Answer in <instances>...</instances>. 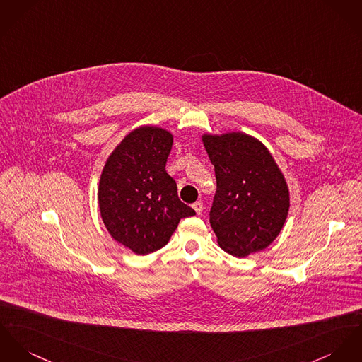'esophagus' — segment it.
I'll use <instances>...</instances> for the list:
<instances>
[{"mask_svg":"<svg viewBox=\"0 0 362 362\" xmlns=\"http://www.w3.org/2000/svg\"><path fill=\"white\" fill-rule=\"evenodd\" d=\"M193 208H194L197 215H201V214H202V209H204V205H202V202H201V201H197V202L193 204Z\"/></svg>","mask_w":362,"mask_h":362,"instance_id":"34e87169","label":"esophagus"}]
</instances>
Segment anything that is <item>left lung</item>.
Listing matches in <instances>:
<instances>
[{
	"mask_svg": "<svg viewBox=\"0 0 362 362\" xmlns=\"http://www.w3.org/2000/svg\"><path fill=\"white\" fill-rule=\"evenodd\" d=\"M215 167L216 194L209 222L218 244L245 257L267 248L289 211V190L267 147L243 132L202 135Z\"/></svg>",
	"mask_w": 362,
	"mask_h": 362,
	"instance_id": "obj_1",
	"label": "left lung"
}]
</instances>
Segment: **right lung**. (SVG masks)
<instances>
[{"label": "right lung", "instance_id": "add662e5", "mask_svg": "<svg viewBox=\"0 0 362 362\" xmlns=\"http://www.w3.org/2000/svg\"><path fill=\"white\" fill-rule=\"evenodd\" d=\"M172 143L167 129L139 127L114 148L102 170V221L117 243L136 255L161 250L180 219L195 215L165 170Z\"/></svg>", "mask_w": 362, "mask_h": 362}]
</instances>
